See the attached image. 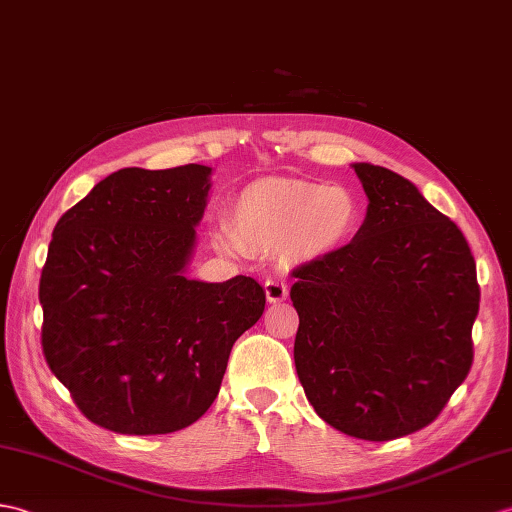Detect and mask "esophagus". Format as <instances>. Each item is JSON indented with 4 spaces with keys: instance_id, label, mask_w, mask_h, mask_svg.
<instances>
[{
    "instance_id": "34e87169",
    "label": "esophagus",
    "mask_w": 512,
    "mask_h": 512,
    "mask_svg": "<svg viewBox=\"0 0 512 512\" xmlns=\"http://www.w3.org/2000/svg\"><path fill=\"white\" fill-rule=\"evenodd\" d=\"M264 288H266V299L270 303H281V301L288 299V285H285L283 281L268 279Z\"/></svg>"
}]
</instances>
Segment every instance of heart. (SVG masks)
Listing matches in <instances>:
<instances>
[{
  "label": "heart",
  "mask_w": 512,
  "mask_h": 512,
  "mask_svg": "<svg viewBox=\"0 0 512 512\" xmlns=\"http://www.w3.org/2000/svg\"><path fill=\"white\" fill-rule=\"evenodd\" d=\"M362 220L360 200L344 185L303 178H259L231 202L229 231L213 233L224 253H277L312 261L351 242Z\"/></svg>",
  "instance_id": "b5f03b06"
}]
</instances>
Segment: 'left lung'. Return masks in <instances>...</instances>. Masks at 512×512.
Wrapping results in <instances>:
<instances>
[{"label":"left lung","instance_id":"8db88e82","mask_svg":"<svg viewBox=\"0 0 512 512\" xmlns=\"http://www.w3.org/2000/svg\"><path fill=\"white\" fill-rule=\"evenodd\" d=\"M353 170L368 198L362 227L292 272L294 364L320 419L392 441L430 425L465 382L480 288L465 235L408 178Z\"/></svg>","mask_w":512,"mask_h":512}]
</instances>
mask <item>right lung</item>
Listing matches in <instances>:
<instances>
[{
    "instance_id": "1",
    "label": "right lung",
    "mask_w": 512,
    "mask_h": 512,
    "mask_svg": "<svg viewBox=\"0 0 512 512\" xmlns=\"http://www.w3.org/2000/svg\"><path fill=\"white\" fill-rule=\"evenodd\" d=\"M211 168L117 170L56 222L41 272V342L82 414L120 434H170L218 397L235 340L264 314L244 275L187 277Z\"/></svg>"
}]
</instances>
